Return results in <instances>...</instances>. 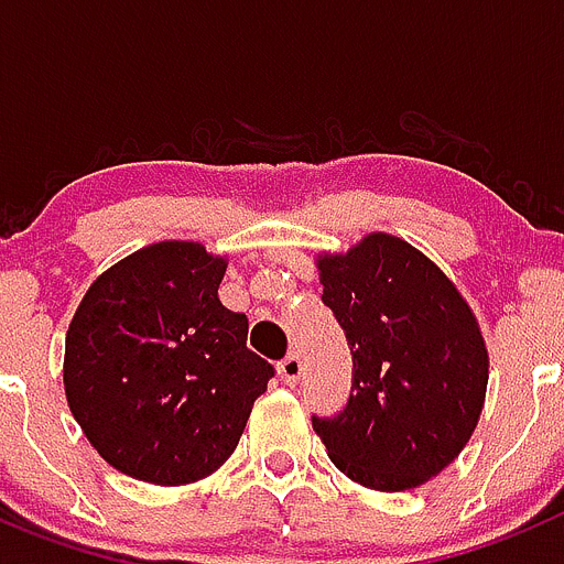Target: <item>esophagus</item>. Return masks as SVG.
I'll list each match as a JSON object with an SVG mask.
<instances>
[{
	"label": "esophagus",
	"mask_w": 564,
	"mask_h": 564,
	"mask_svg": "<svg viewBox=\"0 0 564 564\" xmlns=\"http://www.w3.org/2000/svg\"><path fill=\"white\" fill-rule=\"evenodd\" d=\"M278 371H281L283 383L295 386L297 380H301V375H303L301 355H286V357H283L281 364H278Z\"/></svg>",
	"instance_id": "esophagus-1"
}]
</instances>
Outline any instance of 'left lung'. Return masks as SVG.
I'll return each instance as SVG.
<instances>
[{
	"label": "left lung",
	"mask_w": 564,
	"mask_h": 564,
	"mask_svg": "<svg viewBox=\"0 0 564 564\" xmlns=\"http://www.w3.org/2000/svg\"><path fill=\"white\" fill-rule=\"evenodd\" d=\"M323 303L351 349V394L312 417L332 463L375 491H409L471 440L488 389L477 315L437 263L409 241L369 232L317 254Z\"/></svg>",
	"instance_id": "left-lung-1"
}]
</instances>
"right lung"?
I'll return each mask as SVG.
<instances>
[{"label": "right lung", "mask_w": 564, "mask_h": 564, "mask_svg": "<svg viewBox=\"0 0 564 564\" xmlns=\"http://www.w3.org/2000/svg\"><path fill=\"white\" fill-rule=\"evenodd\" d=\"M224 254L159 241L101 272L65 340V394L101 459L153 486H189L235 452L275 369L218 286Z\"/></svg>", "instance_id": "1"}]
</instances>
